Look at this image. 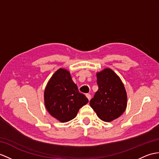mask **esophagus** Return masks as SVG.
<instances>
[{
  "instance_id": "1",
  "label": "esophagus",
  "mask_w": 159,
  "mask_h": 159,
  "mask_svg": "<svg viewBox=\"0 0 159 159\" xmlns=\"http://www.w3.org/2000/svg\"><path fill=\"white\" fill-rule=\"evenodd\" d=\"M86 97L88 98V100H90V99H91V98H92L91 95H90V94H86Z\"/></svg>"
}]
</instances>
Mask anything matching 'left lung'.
Wrapping results in <instances>:
<instances>
[{"mask_svg": "<svg viewBox=\"0 0 159 159\" xmlns=\"http://www.w3.org/2000/svg\"><path fill=\"white\" fill-rule=\"evenodd\" d=\"M96 77L98 90L90 101V107L102 121L111 122L126 109L125 88L120 77L110 68L97 72Z\"/></svg>", "mask_w": 159, "mask_h": 159, "instance_id": "obj_1", "label": "left lung"}]
</instances>
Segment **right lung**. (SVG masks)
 I'll return each mask as SVG.
<instances>
[{
	"mask_svg": "<svg viewBox=\"0 0 159 159\" xmlns=\"http://www.w3.org/2000/svg\"><path fill=\"white\" fill-rule=\"evenodd\" d=\"M44 104L49 114L61 123L74 119L88 99L80 93L68 70L60 68L50 77L44 93Z\"/></svg>",
	"mask_w": 159,
	"mask_h": 159,
	"instance_id": "1",
	"label": "right lung"
}]
</instances>
